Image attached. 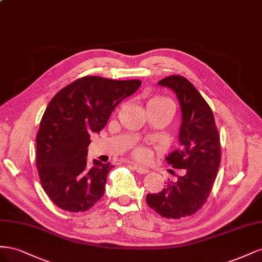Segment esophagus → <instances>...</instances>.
<instances>
[{
	"label": "esophagus",
	"mask_w": 262,
	"mask_h": 262,
	"mask_svg": "<svg viewBox=\"0 0 262 262\" xmlns=\"http://www.w3.org/2000/svg\"><path fill=\"white\" fill-rule=\"evenodd\" d=\"M133 168L134 170L136 171V172H138L139 174H146L149 172V170L147 168H143V167H139L137 166V164H133Z\"/></svg>",
	"instance_id": "obj_1"
}]
</instances>
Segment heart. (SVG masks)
Returning <instances> with one entry per match:
<instances>
[{
	"mask_svg": "<svg viewBox=\"0 0 262 262\" xmlns=\"http://www.w3.org/2000/svg\"><path fill=\"white\" fill-rule=\"evenodd\" d=\"M169 103L171 102L168 99L163 98V96H152V98L149 99L147 102V111L158 108ZM134 155H135V157L138 160H146L148 158V151L145 148H141V147L136 148L135 150H134Z\"/></svg>",
	"mask_w": 262,
	"mask_h": 262,
	"instance_id": "heart-1",
	"label": "heart"
}]
</instances>
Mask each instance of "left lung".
Here are the masks:
<instances>
[{
  "label": "left lung",
  "mask_w": 262,
  "mask_h": 262,
  "mask_svg": "<svg viewBox=\"0 0 262 262\" xmlns=\"http://www.w3.org/2000/svg\"><path fill=\"white\" fill-rule=\"evenodd\" d=\"M158 84L172 90L180 103V148L166 160L184 174L161 192L147 194L146 201L162 217L178 220L195 214L210 195L221 163V140L210 105L188 79L170 76Z\"/></svg>",
  "instance_id": "8db88e82"
}]
</instances>
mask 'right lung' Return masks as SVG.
<instances>
[{
    "instance_id": "obj_1",
    "label": "right lung",
    "mask_w": 262,
    "mask_h": 262,
    "mask_svg": "<svg viewBox=\"0 0 262 262\" xmlns=\"http://www.w3.org/2000/svg\"><path fill=\"white\" fill-rule=\"evenodd\" d=\"M140 80L80 78L49 102L36 137V166L52 203L68 212H85L105 191L110 162L88 160L92 133L105 127L112 112L135 93Z\"/></svg>"
}]
</instances>
